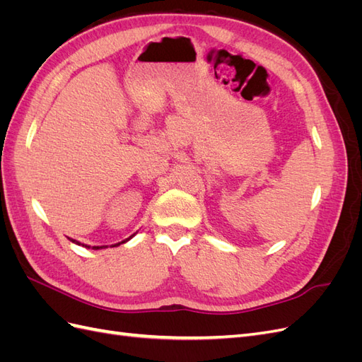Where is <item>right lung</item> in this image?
<instances>
[{
  "mask_svg": "<svg viewBox=\"0 0 362 362\" xmlns=\"http://www.w3.org/2000/svg\"><path fill=\"white\" fill-rule=\"evenodd\" d=\"M131 237H133V235H131ZM131 237H129V238H131ZM129 238L124 240V242H120V243H125V242H128V240H129ZM69 240H71V242H72V243H76V245H81V243H78V242H76V240H72V238H69ZM120 243H116L115 246H119ZM81 246H84V247H90V246H87V245H81ZM103 247H107V246H93L92 249H103Z\"/></svg>",
  "mask_w": 362,
  "mask_h": 362,
  "instance_id": "1",
  "label": "right lung"
}]
</instances>
